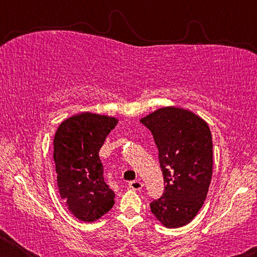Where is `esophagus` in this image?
<instances>
[{
	"label": "esophagus",
	"instance_id": "esophagus-1",
	"mask_svg": "<svg viewBox=\"0 0 257 257\" xmlns=\"http://www.w3.org/2000/svg\"><path fill=\"white\" fill-rule=\"evenodd\" d=\"M129 187L133 190H141L143 188V182L141 180H134L129 182Z\"/></svg>",
	"mask_w": 257,
	"mask_h": 257
}]
</instances>
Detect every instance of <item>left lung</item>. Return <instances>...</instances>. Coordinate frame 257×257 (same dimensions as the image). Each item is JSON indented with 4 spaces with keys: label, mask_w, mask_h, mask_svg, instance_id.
<instances>
[{
    "label": "left lung",
    "mask_w": 257,
    "mask_h": 257,
    "mask_svg": "<svg viewBox=\"0 0 257 257\" xmlns=\"http://www.w3.org/2000/svg\"><path fill=\"white\" fill-rule=\"evenodd\" d=\"M141 122L153 135L165 184L151 211L164 227H184L202 208L211 184V130L201 116L176 106L158 108Z\"/></svg>",
    "instance_id": "1"
}]
</instances>
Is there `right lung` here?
I'll return each mask as SVG.
<instances>
[{
  "label": "right lung",
  "mask_w": 257,
  "mask_h": 257,
  "mask_svg": "<svg viewBox=\"0 0 257 257\" xmlns=\"http://www.w3.org/2000/svg\"><path fill=\"white\" fill-rule=\"evenodd\" d=\"M118 123L114 116L84 112L60 123L53 139V159L61 198L84 222H94L114 205V191L103 177L98 152Z\"/></svg>",
  "instance_id": "add662e5"
}]
</instances>
